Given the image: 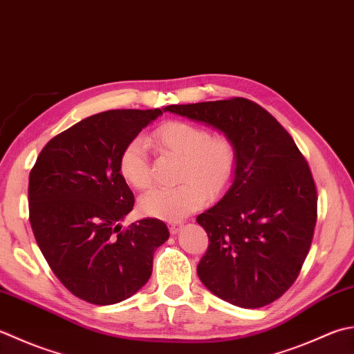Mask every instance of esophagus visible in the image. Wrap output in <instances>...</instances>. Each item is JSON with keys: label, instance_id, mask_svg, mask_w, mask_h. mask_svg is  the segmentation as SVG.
<instances>
[{"label": "esophagus", "instance_id": "esophagus-1", "mask_svg": "<svg viewBox=\"0 0 354 354\" xmlns=\"http://www.w3.org/2000/svg\"><path fill=\"white\" fill-rule=\"evenodd\" d=\"M181 228H183V224H181V223H171V224L169 225V230H170L171 234L179 233V232H181Z\"/></svg>", "mask_w": 354, "mask_h": 354}]
</instances>
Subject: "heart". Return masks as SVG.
<instances>
[{"instance_id": "obj_1", "label": "heart", "mask_w": 354, "mask_h": 354, "mask_svg": "<svg viewBox=\"0 0 354 354\" xmlns=\"http://www.w3.org/2000/svg\"><path fill=\"white\" fill-rule=\"evenodd\" d=\"M150 141L158 150L181 158L176 187H158L140 199L149 216L179 221L198 210L205 198H218L230 185L236 169V147L225 136L185 121H171L159 127ZM120 173L129 185L147 189L151 183L147 145L141 138L131 140L120 156Z\"/></svg>"}]
</instances>
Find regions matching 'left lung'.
<instances>
[{
	"instance_id": "1",
	"label": "left lung",
	"mask_w": 354,
	"mask_h": 354,
	"mask_svg": "<svg viewBox=\"0 0 354 354\" xmlns=\"http://www.w3.org/2000/svg\"><path fill=\"white\" fill-rule=\"evenodd\" d=\"M164 112L205 124L236 147L232 185L196 218L209 234L201 282L225 302L259 308L296 281L313 239L317 195L288 131L253 101L175 104Z\"/></svg>"
}]
</instances>
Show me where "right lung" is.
Here are the masks:
<instances>
[{"mask_svg":"<svg viewBox=\"0 0 354 354\" xmlns=\"http://www.w3.org/2000/svg\"><path fill=\"white\" fill-rule=\"evenodd\" d=\"M162 110H107L52 138L29 176L30 225L41 253L68 292L95 306L129 299L145 286L169 239L162 221L122 228L135 198L120 156Z\"/></svg>","mask_w":354,"mask_h":354,"instance_id":"right-lung-1","label":"right lung"}]
</instances>
